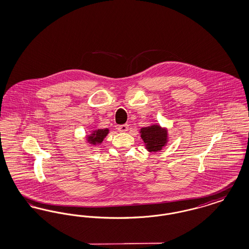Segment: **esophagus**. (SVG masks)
Here are the masks:
<instances>
[{
	"label": "esophagus",
	"mask_w": 249,
	"mask_h": 249,
	"mask_svg": "<svg viewBox=\"0 0 249 249\" xmlns=\"http://www.w3.org/2000/svg\"><path fill=\"white\" fill-rule=\"evenodd\" d=\"M118 130L122 132H126L129 130V125L128 124H123V125H119L118 127Z\"/></svg>",
	"instance_id": "obj_1"
}]
</instances>
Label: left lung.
Wrapping results in <instances>:
<instances>
[{"instance_id":"8db88e82","label":"left lung","mask_w":249,"mask_h":249,"mask_svg":"<svg viewBox=\"0 0 249 249\" xmlns=\"http://www.w3.org/2000/svg\"><path fill=\"white\" fill-rule=\"evenodd\" d=\"M140 133L145 148L149 152L160 151L168 142V131L157 124L142 128Z\"/></svg>"}]
</instances>
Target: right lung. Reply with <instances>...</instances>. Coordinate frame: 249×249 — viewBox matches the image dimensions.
Masks as SVG:
<instances>
[{
  "label": "right lung",
  "mask_w": 249,
  "mask_h": 249,
  "mask_svg": "<svg viewBox=\"0 0 249 249\" xmlns=\"http://www.w3.org/2000/svg\"><path fill=\"white\" fill-rule=\"evenodd\" d=\"M108 132H109L108 129H98V130H93L90 135L87 136V141L92 145L102 143L108 134Z\"/></svg>",
  "instance_id": "right-lung-1"
}]
</instances>
